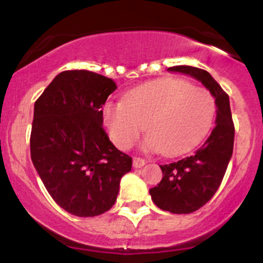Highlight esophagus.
<instances>
[{
  "label": "esophagus",
  "instance_id": "1",
  "mask_svg": "<svg viewBox=\"0 0 263 263\" xmlns=\"http://www.w3.org/2000/svg\"><path fill=\"white\" fill-rule=\"evenodd\" d=\"M144 164H146V161H144L143 158H141V157H135L134 158V167L135 168H141V167H143Z\"/></svg>",
  "mask_w": 263,
  "mask_h": 263
}]
</instances>
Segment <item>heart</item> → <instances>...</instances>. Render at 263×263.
Here are the masks:
<instances>
[{
  "mask_svg": "<svg viewBox=\"0 0 263 263\" xmlns=\"http://www.w3.org/2000/svg\"><path fill=\"white\" fill-rule=\"evenodd\" d=\"M102 115L119 148H131L144 125L147 149L178 156L193 148L210 128L215 99L209 90L188 80L162 78L129 90L122 102H107Z\"/></svg>",
  "mask_w": 263,
  "mask_h": 263,
  "instance_id": "1",
  "label": "heart"
}]
</instances>
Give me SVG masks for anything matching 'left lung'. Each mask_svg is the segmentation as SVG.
I'll use <instances>...</instances> for the list:
<instances>
[{"mask_svg": "<svg viewBox=\"0 0 263 263\" xmlns=\"http://www.w3.org/2000/svg\"><path fill=\"white\" fill-rule=\"evenodd\" d=\"M168 70L195 78L215 98L216 125L204 143L192 155L162 164L161 183L149 189L159 209L172 214H190L206 204L219 189L232 156L235 127L229 95L206 70L189 65L171 66Z\"/></svg>", "mask_w": 263, "mask_h": 263, "instance_id": "1", "label": "left lung"}]
</instances>
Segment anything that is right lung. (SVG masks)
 <instances>
[{"mask_svg":"<svg viewBox=\"0 0 263 263\" xmlns=\"http://www.w3.org/2000/svg\"><path fill=\"white\" fill-rule=\"evenodd\" d=\"M115 81L89 70L57 75L34 104L31 158L60 208L80 218L112 208L132 158L102 127V105Z\"/></svg>","mask_w":263,"mask_h":263,"instance_id":"right-lung-1","label":"right lung"}]
</instances>
